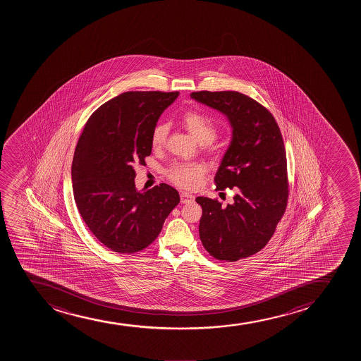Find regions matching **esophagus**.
Returning <instances> with one entry per match:
<instances>
[{
    "mask_svg": "<svg viewBox=\"0 0 361 361\" xmlns=\"http://www.w3.org/2000/svg\"><path fill=\"white\" fill-rule=\"evenodd\" d=\"M194 199H195L194 195L190 194V192H188V191H182V192H180V201H182L183 203L192 202Z\"/></svg>",
    "mask_w": 361,
    "mask_h": 361,
    "instance_id": "obj_1",
    "label": "esophagus"
}]
</instances>
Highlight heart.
I'll use <instances>...</instances> for the list:
<instances>
[{
	"instance_id": "heart-1",
	"label": "heart",
	"mask_w": 361,
	"mask_h": 361,
	"mask_svg": "<svg viewBox=\"0 0 361 361\" xmlns=\"http://www.w3.org/2000/svg\"><path fill=\"white\" fill-rule=\"evenodd\" d=\"M182 124L190 133L191 136L196 138L200 143L209 145L216 137V128L214 123L197 112L184 113L182 116ZM169 133V128L166 124H158L152 133V145L155 149H160L166 143ZM207 167L199 162H178L171 166L167 172L169 178L179 187L187 189H195L202 182L203 176Z\"/></svg>"
}]
</instances>
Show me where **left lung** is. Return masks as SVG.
<instances>
[{"instance_id": "obj_1", "label": "left lung", "mask_w": 361, "mask_h": 361, "mask_svg": "<svg viewBox=\"0 0 361 361\" xmlns=\"http://www.w3.org/2000/svg\"><path fill=\"white\" fill-rule=\"evenodd\" d=\"M191 99L223 113L232 138L214 182L236 191L226 207L200 196V238L218 260L237 262L262 250L282 219L288 202L286 155L282 133L264 106L237 92H191Z\"/></svg>"}]
</instances>
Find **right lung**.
Returning a JSON list of instances; mask_svg holds the SVG:
<instances>
[{
    "label": "right lung",
    "mask_w": 361,
    "mask_h": 361,
    "mask_svg": "<svg viewBox=\"0 0 361 361\" xmlns=\"http://www.w3.org/2000/svg\"><path fill=\"white\" fill-rule=\"evenodd\" d=\"M179 92H123L99 106L79 137L72 161L73 195L94 236L116 253L147 248L179 203L178 191L161 183L135 185V165L152 153V133Z\"/></svg>",
    "instance_id": "obj_1"
}]
</instances>
